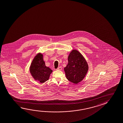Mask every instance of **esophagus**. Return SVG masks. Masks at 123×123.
<instances>
[{
  "mask_svg": "<svg viewBox=\"0 0 123 123\" xmlns=\"http://www.w3.org/2000/svg\"><path fill=\"white\" fill-rule=\"evenodd\" d=\"M56 70H62V67H59L58 68H56Z\"/></svg>",
  "mask_w": 123,
  "mask_h": 123,
  "instance_id": "obj_1",
  "label": "esophagus"
}]
</instances>
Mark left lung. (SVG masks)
<instances>
[{
    "label": "left lung",
    "mask_w": 123,
    "mask_h": 123,
    "mask_svg": "<svg viewBox=\"0 0 123 123\" xmlns=\"http://www.w3.org/2000/svg\"><path fill=\"white\" fill-rule=\"evenodd\" d=\"M68 63L65 67L67 79L74 84L82 81L88 70L87 61L79 51L73 50L68 56Z\"/></svg>",
    "instance_id": "8db88e82"
}]
</instances>
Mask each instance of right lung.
I'll return each instance as SVG.
<instances>
[{
  "instance_id": "add662e5",
  "label": "right lung",
  "mask_w": 123,
  "mask_h": 123,
  "mask_svg": "<svg viewBox=\"0 0 123 123\" xmlns=\"http://www.w3.org/2000/svg\"><path fill=\"white\" fill-rule=\"evenodd\" d=\"M30 72L35 80L44 83L49 80L52 70L45 66L43 55L38 53L33 59L30 67Z\"/></svg>"
}]
</instances>
